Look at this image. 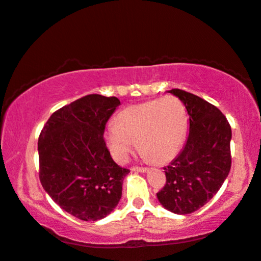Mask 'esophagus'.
Returning <instances> with one entry per match:
<instances>
[{
  "instance_id": "esophagus-1",
  "label": "esophagus",
  "mask_w": 261,
  "mask_h": 261,
  "mask_svg": "<svg viewBox=\"0 0 261 261\" xmlns=\"http://www.w3.org/2000/svg\"><path fill=\"white\" fill-rule=\"evenodd\" d=\"M131 171L145 173V172H148V168H145V167H133V168H131Z\"/></svg>"
}]
</instances>
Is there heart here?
Masks as SVG:
<instances>
[{
    "label": "heart",
    "mask_w": 261,
    "mask_h": 261,
    "mask_svg": "<svg viewBox=\"0 0 261 261\" xmlns=\"http://www.w3.org/2000/svg\"><path fill=\"white\" fill-rule=\"evenodd\" d=\"M186 126L185 107L175 96L167 95L124 109L116 123L106 126L103 140L118 163L127 161L136 142L143 158L165 163L178 154Z\"/></svg>",
    "instance_id": "b5f03b06"
}]
</instances>
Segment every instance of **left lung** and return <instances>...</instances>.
<instances>
[{
	"mask_svg": "<svg viewBox=\"0 0 261 261\" xmlns=\"http://www.w3.org/2000/svg\"><path fill=\"white\" fill-rule=\"evenodd\" d=\"M189 114V136L180 154L165 167V187L156 193L165 209L192 214L221 189L231 166V127L216 106L181 89L168 90Z\"/></svg>",
	"mask_w": 261,
	"mask_h": 261,
	"instance_id": "obj_1",
	"label": "left lung"
}]
</instances>
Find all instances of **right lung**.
<instances>
[{"instance_id": "right-lung-1", "label": "right lung", "mask_w": 261, "mask_h": 261, "mask_svg": "<svg viewBox=\"0 0 261 261\" xmlns=\"http://www.w3.org/2000/svg\"><path fill=\"white\" fill-rule=\"evenodd\" d=\"M116 96L90 94L52 113L38 140L39 179L62 209L82 221L114 210L128 169L113 161L103 141Z\"/></svg>"}]
</instances>
